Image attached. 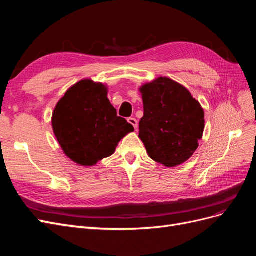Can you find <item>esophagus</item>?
<instances>
[{
  "mask_svg": "<svg viewBox=\"0 0 256 256\" xmlns=\"http://www.w3.org/2000/svg\"><path fill=\"white\" fill-rule=\"evenodd\" d=\"M128 122L130 124V125H132L136 130L138 129V120L134 118H128Z\"/></svg>",
  "mask_w": 256,
  "mask_h": 256,
  "instance_id": "esophagus-1",
  "label": "esophagus"
}]
</instances>
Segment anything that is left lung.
Returning <instances> with one entry per match:
<instances>
[{"mask_svg":"<svg viewBox=\"0 0 256 256\" xmlns=\"http://www.w3.org/2000/svg\"><path fill=\"white\" fill-rule=\"evenodd\" d=\"M144 115L138 138L148 156L168 168L187 161L204 131V111L182 85L159 78L141 88Z\"/></svg>","mask_w":256,"mask_h":256,"instance_id":"1","label":"left lung"}]
</instances>
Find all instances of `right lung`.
<instances>
[{
  "mask_svg": "<svg viewBox=\"0 0 256 256\" xmlns=\"http://www.w3.org/2000/svg\"><path fill=\"white\" fill-rule=\"evenodd\" d=\"M102 83L82 80L69 88L52 115L54 134L66 156L90 166L111 156L132 125L118 116Z\"/></svg>",
  "mask_w": 256,
  "mask_h": 256,
  "instance_id": "obj_1",
  "label": "right lung"
}]
</instances>
